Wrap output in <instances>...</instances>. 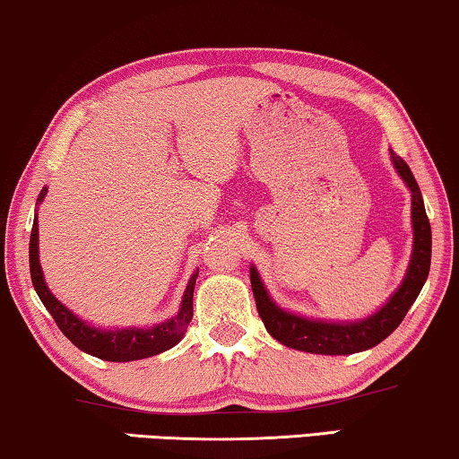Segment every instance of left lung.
<instances>
[{
    "label": "left lung",
    "mask_w": 459,
    "mask_h": 459,
    "mask_svg": "<svg viewBox=\"0 0 459 459\" xmlns=\"http://www.w3.org/2000/svg\"><path fill=\"white\" fill-rule=\"evenodd\" d=\"M393 166L397 168L399 177L411 191V227H414V251L405 273V279L395 293L389 297V301L378 309L377 314L368 316L364 320L356 322H326V320H309L303 316H297L276 306L270 299V295L264 287V282L257 274V270L249 268L251 289H254L257 314L266 326V331L273 334L282 345L291 350L322 353V356H350L385 341L395 328L402 325V320L408 314L411 303L416 301L418 293L422 291L426 276L430 270V222L426 216L420 186H418L414 174L410 166L402 158L391 152Z\"/></svg>",
    "instance_id": "left-lung-1"
}]
</instances>
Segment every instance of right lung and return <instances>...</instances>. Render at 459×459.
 I'll return each instance as SVG.
<instances>
[{
  "instance_id": "obj_1",
  "label": "right lung",
  "mask_w": 459,
  "mask_h": 459,
  "mask_svg": "<svg viewBox=\"0 0 459 459\" xmlns=\"http://www.w3.org/2000/svg\"><path fill=\"white\" fill-rule=\"evenodd\" d=\"M45 193L43 189L39 193L37 202H43ZM29 264H30V281L39 295V299L43 301V306L49 309V314L54 316L56 325L60 326L64 337H68L73 343L79 347L81 351L89 353L106 361H133V359H143L158 356L166 350H170L183 339V334L189 326L193 318V289H195V279L199 270L189 279V285L185 289L183 301H180V309L174 318L160 322V325L147 326V328H98L87 325L85 320H81L79 316H74L70 309L56 299L51 291L45 285L41 264H39V227H37V216L33 221V230H30V243H29Z\"/></svg>"
}]
</instances>
